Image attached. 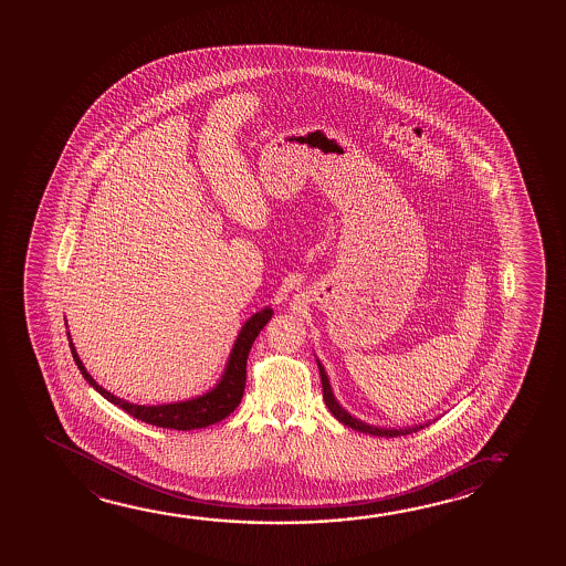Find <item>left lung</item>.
<instances>
[{"mask_svg":"<svg viewBox=\"0 0 566 566\" xmlns=\"http://www.w3.org/2000/svg\"><path fill=\"white\" fill-rule=\"evenodd\" d=\"M317 367H319V375H322V389H324V400L325 405H327V408L332 410V415H334L342 424H345V427L353 428V430H357V432H363V434H373V436H380V438H395V436H402V434H412V432H417V430H420L422 424L420 427H408V428H377L371 427V424H365V422H361V420H357V418H353L347 410H343L342 407H339V402L335 400L334 392H332V387H329V380H327V375H325L324 367L317 363Z\"/></svg>","mask_w":566,"mask_h":566,"instance_id":"8db88e82","label":"left lung"}]
</instances>
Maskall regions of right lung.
<instances>
[{
    "mask_svg": "<svg viewBox=\"0 0 566 566\" xmlns=\"http://www.w3.org/2000/svg\"><path fill=\"white\" fill-rule=\"evenodd\" d=\"M272 317V310L264 307L259 314L252 315L247 324L242 325L241 334L234 342L229 365L224 369L223 379L214 387L211 392L203 397L186 400V402H174V405H159V407H144V405H132L126 400L118 399L104 390L96 380L86 373L83 361L78 359L73 342L71 352L75 357L78 371L83 373L84 379L88 385L103 395L104 399L111 400L112 405L120 407L124 412L130 417L138 418L142 422H148L154 427L171 428V430H195V428L211 427L214 422L229 417L234 408L241 405L242 395H244V385H247V359L251 353L252 343L259 337L262 327L269 324Z\"/></svg>",
    "mask_w": 566,
    "mask_h": 566,
    "instance_id": "1",
    "label": "right lung"
}]
</instances>
